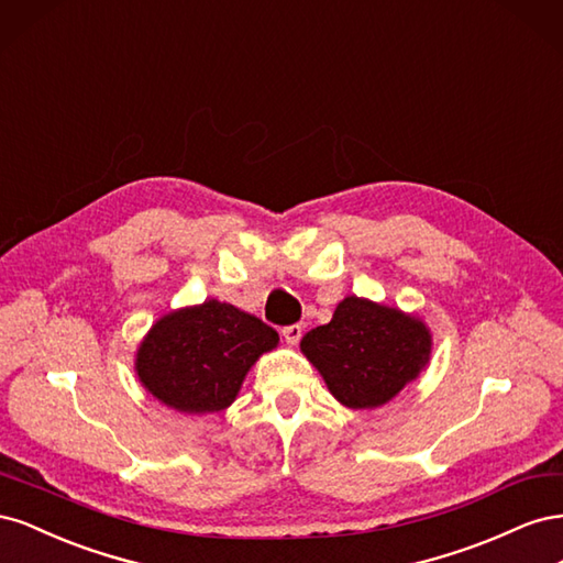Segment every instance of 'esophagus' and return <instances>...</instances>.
Segmentation results:
<instances>
[{"label":"esophagus","instance_id":"34e87169","mask_svg":"<svg viewBox=\"0 0 563 563\" xmlns=\"http://www.w3.org/2000/svg\"><path fill=\"white\" fill-rule=\"evenodd\" d=\"M282 335H284V340H286V345H298V340H300V335H302V327L300 323H294V327H286L284 331H282Z\"/></svg>","mask_w":563,"mask_h":563}]
</instances>
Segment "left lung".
Returning a JSON list of instances; mask_svg holds the SVG:
<instances>
[{
  "label": "left lung",
  "instance_id": "8db88e82",
  "mask_svg": "<svg viewBox=\"0 0 563 563\" xmlns=\"http://www.w3.org/2000/svg\"><path fill=\"white\" fill-rule=\"evenodd\" d=\"M432 331L418 314L347 296L333 319L305 333L300 352L347 408H378L430 366Z\"/></svg>",
  "mask_w": 563,
  "mask_h": 563
}]
</instances>
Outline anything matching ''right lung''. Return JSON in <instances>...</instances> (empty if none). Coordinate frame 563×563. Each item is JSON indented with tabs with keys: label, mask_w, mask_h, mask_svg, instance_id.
<instances>
[{
	"label": "right lung",
	"mask_w": 563,
	"mask_h": 563,
	"mask_svg": "<svg viewBox=\"0 0 563 563\" xmlns=\"http://www.w3.org/2000/svg\"><path fill=\"white\" fill-rule=\"evenodd\" d=\"M279 333L230 302L187 305L152 323L135 350V376L178 413H218L236 399L246 373Z\"/></svg>",
	"instance_id": "obj_1"
}]
</instances>
